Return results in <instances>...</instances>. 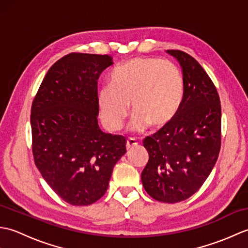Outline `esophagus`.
I'll return each mask as SVG.
<instances>
[{
	"label": "esophagus",
	"mask_w": 248,
	"mask_h": 248,
	"mask_svg": "<svg viewBox=\"0 0 248 248\" xmlns=\"http://www.w3.org/2000/svg\"><path fill=\"white\" fill-rule=\"evenodd\" d=\"M135 145H138V141H136L134 139L129 138L127 139V140H125V148H127V150H129L131 147Z\"/></svg>",
	"instance_id": "obj_1"
}]
</instances>
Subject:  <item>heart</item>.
<instances>
[{"instance_id": "obj_1", "label": "heart", "mask_w": 248, "mask_h": 248, "mask_svg": "<svg viewBox=\"0 0 248 248\" xmlns=\"http://www.w3.org/2000/svg\"><path fill=\"white\" fill-rule=\"evenodd\" d=\"M110 86L98 92V108L103 124L117 131L134 113L130 128L141 132L148 125L160 128L175 117L180 108L184 82L180 70L170 62L155 57H135L110 73Z\"/></svg>"}]
</instances>
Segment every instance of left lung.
<instances>
[{"label":"left lung","mask_w":248,"mask_h":248,"mask_svg":"<svg viewBox=\"0 0 248 248\" xmlns=\"http://www.w3.org/2000/svg\"><path fill=\"white\" fill-rule=\"evenodd\" d=\"M180 62L184 93L170 123L144 140L149 160L141 182L150 196L175 203L202 187L217 163L222 143V108L214 83L193 56L167 50Z\"/></svg>","instance_id":"obj_1"}]
</instances>
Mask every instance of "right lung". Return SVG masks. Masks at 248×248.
Segmentation results:
<instances>
[{
    "instance_id": "1",
    "label": "right lung",
    "mask_w": 248,
    "mask_h": 248,
    "mask_svg": "<svg viewBox=\"0 0 248 248\" xmlns=\"http://www.w3.org/2000/svg\"><path fill=\"white\" fill-rule=\"evenodd\" d=\"M110 65L108 54H67L51 66L31 103L35 165L50 187L73 205L101 198L125 154L124 136L102 132L97 120V80Z\"/></svg>"
}]
</instances>
